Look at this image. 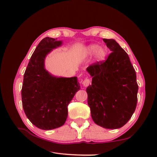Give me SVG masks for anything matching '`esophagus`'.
Returning a JSON list of instances; mask_svg holds the SVG:
<instances>
[{
  "label": "esophagus",
  "mask_w": 157,
  "mask_h": 157,
  "mask_svg": "<svg viewBox=\"0 0 157 157\" xmlns=\"http://www.w3.org/2000/svg\"><path fill=\"white\" fill-rule=\"evenodd\" d=\"M90 84H91V80H90V79H89L88 78H85L82 82V84L84 86H88Z\"/></svg>",
  "instance_id": "esophagus-1"
}]
</instances>
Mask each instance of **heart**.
<instances>
[{
    "label": "heart",
    "instance_id": "1",
    "mask_svg": "<svg viewBox=\"0 0 157 157\" xmlns=\"http://www.w3.org/2000/svg\"><path fill=\"white\" fill-rule=\"evenodd\" d=\"M88 52L89 54H93L94 52H96V57L98 59H102L104 56H105V52L104 50L101 48H98V46L97 45H90L88 46Z\"/></svg>",
    "mask_w": 157,
    "mask_h": 157
}]
</instances>
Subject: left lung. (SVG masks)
I'll use <instances>...</instances> for the list:
<instances>
[{"label":"left lung","mask_w":157,"mask_h":157,"mask_svg":"<svg viewBox=\"0 0 157 157\" xmlns=\"http://www.w3.org/2000/svg\"><path fill=\"white\" fill-rule=\"evenodd\" d=\"M111 53L86 69L92 85L86 88L93 121L107 129L122 127L134 113L138 85L129 56L113 39H103Z\"/></svg>","instance_id":"left-lung-1"}]
</instances>
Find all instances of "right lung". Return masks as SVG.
Listing matches in <instances>:
<instances>
[{"label": "right lung", "mask_w": 157, "mask_h": 157, "mask_svg": "<svg viewBox=\"0 0 157 157\" xmlns=\"http://www.w3.org/2000/svg\"><path fill=\"white\" fill-rule=\"evenodd\" d=\"M61 43L50 37L42 39L31 56L23 76V110L32 124L42 130H52L64 124L69 104L80 90L77 77H55L44 69L46 55Z\"/></svg>", "instance_id": "obj_1"}]
</instances>
